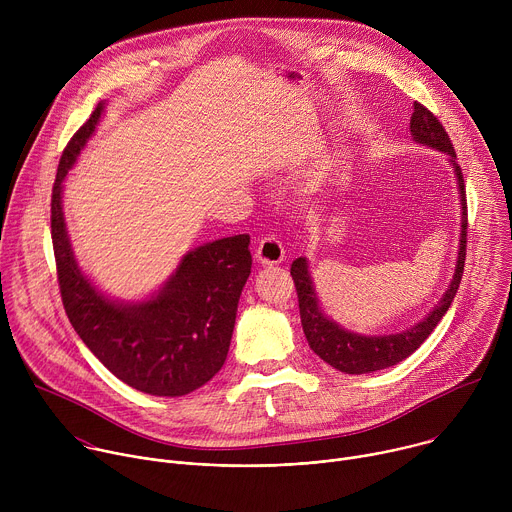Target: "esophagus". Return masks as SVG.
<instances>
[{
	"instance_id": "34e87169",
	"label": "esophagus",
	"mask_w": 512,
	"mask_h": 512,
	"mask_svg": "<svg viewBox=\"0 0 512 512\" xmlns=\"http://www.w3.org/2000/svg\"><path fill=\"white\" fill-rule=\"evenodd\" d=\"M255 257H257V263L261 265H279L285 259V249L275 237H265L261 239Z\"/></svg>"
}]
</instances>
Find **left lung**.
<instances>
[{
  "instance_id": "left-lung-1",
  "label": "left lung",
  "mask_w": 512,
  "mask_h": 512,
  "mask_svg": "<svg viewBox=\"0 0 512 512\" xmlns=\"http://www.w3.org/2000/svg\"><path fill=\"white\" fill-rule=\"evenodd\" d=\"M411 137L415 143L425 145L435 152L446 154L450 160V166L456 176L458 194H460V243H458V257L454 275L450 279V285L446 287L444 296L440 298L429 314L421 318L417 324L399 330L395 334H358L350 332L338 322H334L328 314H324L322 304L316 294V285L310 273V263L306 257H298L291 263V277H294L296 289H298V302H300V318L302 328L306 334V340L310 348L324 360L330 367H334L340 373L346 375H367L377 373L389 367H395L397 362L411 356L433 332V328L440 324V320L446 316L448 308L452 306L456 291L462 281L464 273V261H466V190H464V178L462 170L456 162V152L452 148V141L442 127L423 105L413 103V115H411Z\"/></svg>"
}]
</instances>
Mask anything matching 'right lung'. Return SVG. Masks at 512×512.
<instances>
[{"label": "right lung", "instance_id": "add662e5", "mask_svg": "<svg viewBox=\"0 0 512 512\" xmlns=\"http://www.w3.org/2000/svg\"><path fill=\"white\" fill-rule=\"evenodd\" d=\"M72 135L52 188V245L62 304L87 348L125 385L156 397H182L206 385L229 354L241 291L251 273L249 235L204 243L141 300H117L81 269L68 237L62 190L68 172L105 113Z\"/></svg>", "mask_w": 512, "mask_h": 512}]
</instances>
